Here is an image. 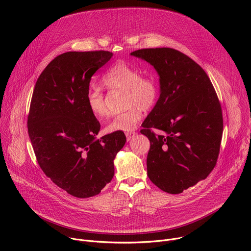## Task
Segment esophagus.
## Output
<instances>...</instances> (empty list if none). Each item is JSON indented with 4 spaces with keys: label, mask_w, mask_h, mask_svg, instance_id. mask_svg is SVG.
Returning <instances> with one entry per match:
<instances>
[{
    "label": "esophagus",
    "mask_w": 251,
    "mask_h": 251,
    "mask_svg": "<svg viewBox=\"0 0 251 251\" xmlns=\"http://www.w3.org/2000/svg\"><path fill=\"white\" fill-rule=\"evenodd\" d=\"M137 133L135 131H131V132H126L125 135H126V138H127V141H130Z\"/></svg>",
    "instance_id": "1"
}]
</instances>
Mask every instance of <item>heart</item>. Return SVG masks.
Here are the masks:
<instances>
[{"label":"heart","mask_w":251,"mask_h":251,"mask_svg":"<svg viewBox=\"0 0 251 251\" xmlns=\"http://www.w3.org/2000/svg\"><path fill=\"white\" fill-rule=\"evenodd\" d=\"M102 83L110 90L125 91L124 106L126 110L116 115L107 125L109 132L131 131L135 129L143 116V110L150 111L158 103L160 85L152 76H143L142 71L125 61L112 64L102 76ZM91 113L102 119L108 115L104 94L96 89H90L86 96Z\"/></svg>","instance_id":"heart-1"}]
</instances>
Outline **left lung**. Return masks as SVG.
Returning a JSON list of instances; mask_svg holds the SVG:
<instances>
[{
	"instance_id": "left-lung-1",
	"label": "left lung",
	"mask_w": 251,
	"mask_h": 251,
	"mask_svg": "<svg viewBox=\"0 0 251 251\" xmlns=\"http://www.w3.org/2000/svg\"><path fill=\"white\" fill-rule=\"evenodd\" d=\"M131 55L151 63L160 75V98L140 131L150 140L148 176L162 191L181 194L217 165L224 130L221 102L205 71L183 52L159 48Z\"/></svg>"
}]
</instances>
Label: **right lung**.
<instances>
[{
  "label": "right lung",
  "mask_w": 251,
  "mask_h": 251,
  "mask_svg": "<svg viewBox=\"0 0 251 251\" xmlns=\"http://www.w3.org/2000/svg\"><path fill=\"white\" fill-rule=\"evenodd\" d=\"M111 56L106 50L59 54L41 74L30 100L27 132L35 158L57 187L79 199L111 182L113 160L126 142L122 131L96 139L100 123L86 101L91 76Z\"/></svg>",
  "instance_id": "right-lung-1"
}]
</instances>
